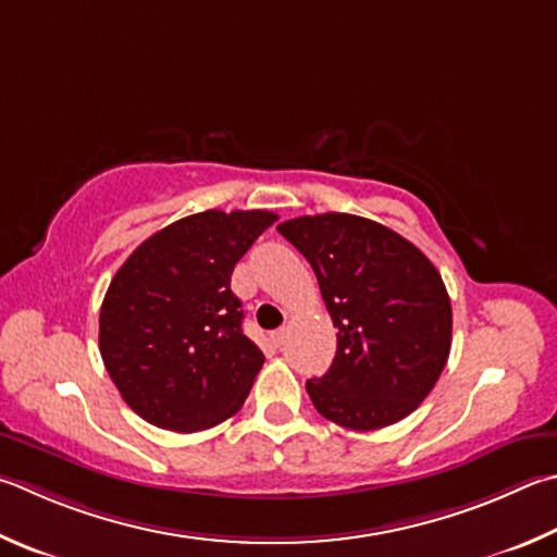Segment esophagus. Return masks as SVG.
<instances>
[{"label": "esophagus", "instance_id": "34e87169", "mask_svg": "<svg viewBox=\"0 0 557 557\" xmlns=\"http://www.w3.org/2000/svg\"><path fill=\"white\" fill-rule=\"evenodd\" d=\"M272 343H275V346L280 348L282 346V343H285V338H287V331L285 329H277V331H272Z\"/></svg>", "mask_w": 557, "mask_h": 557}]
</instances>
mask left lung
<instances>
[{"label": "left lung", "mask_w": 557, "mask_h": 557, "mask_svg": "<svg viewBox=\"0 0 557 557\" xmlns=\"http://www.w3.org/2000/svg\"><path fill=\"white\" fill-rule=\"evenodd\" d=\"M277 231L311 262L338 329L326 375L307 380L313 407L352 431L409 417L450 352L453 311L438 270L407 238L362 216L329 211Z\"/></svg>", "instance_id": "left-lung-1"}]
</instances>
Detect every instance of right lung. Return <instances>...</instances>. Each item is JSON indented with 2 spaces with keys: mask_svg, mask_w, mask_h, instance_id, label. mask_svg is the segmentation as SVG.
Wrapping results in <instances>:
<instances>
[{
  "mask_svg": "<svg viewBox=\"0 0 557 557\" xmlns=\"http://www.w3.org/2000/svg\"><path fill=\"white\" fill-rule=\"evenodd\" d=\"M277 214L209 209L146 238L99 311V352L140 419L195 433L244 407L265 362L231 292L236 262Z\"/></svg>",
  "mask_w": 557,
  "mask_h": 557,
  "instance_id": "add662e5",
  "label": "right lung"
}]
</instances>
